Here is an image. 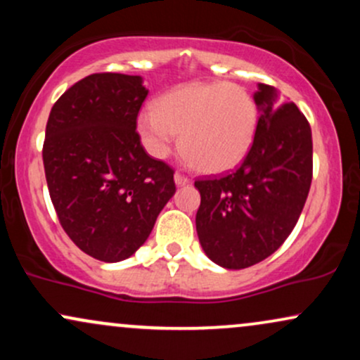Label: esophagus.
Returning <instances> with one entry per match:
<instances>
[{
  "label": "esophagus",
  "instance_id": "1",
  "mask_svg": "<svg viewBox=\"0 0 360 360\" xmlns=\"http://www.w3.org/2000/svg\"><path fill=\"white\" fill-rule=\"evenodd\" d=\"M174 183H176V186H186V184H189V179L186 176L179 174V172H176V174H174Z\"/></svg>",
  "mask_w": 360,
  "mask_h": 360
}]
</instances>
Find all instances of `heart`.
I'll list each match as a JSON object with an SVG mask.
<instances>
[{
  "mask_svg": "<svg viewBox=\"0 0 360 360\" xmlns=\"http://www.w3.org/2000/svg\"><path fill=\"white\" fill-rule=\"evenodd\" d=\"M259 108L242 86L189 82L162 94L137 117L146 150L164 159L179 135V152L196 171L223 174L240 166L254 146Z\"/></svg>",
  "mask_w": 360,
  "mask_h": 360,
  "instance_id": "1",
  "label": "heart"
}]
</instances>
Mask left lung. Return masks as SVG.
Returning <instances> with one entry per match:
<instances>
[{"label": "left lung", "mask_w": 360, "mask_h": 360, "mask_svg": "<svg viewBox=\"0 0 360 360\" xmlns=\"http://www.w3.org/2000/svg\"><path fill=\"white\" fill-rule=\"evenodd\" d=\"M259 127L242 166L220 179L196 181V232L210 260L245 269L267 259L295 229L311 186V128L292 101L257 84Z\"/></svg>", "instance_id": "1"}]
</instances>
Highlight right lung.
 <instances>
[{"instance_id":"obj_1","label":"right lung","mask_w":360,"mask_h":360,"mask_svg":"<svg viewBox=\"0 0 360 360\" xmlns=\"http://www.w3.org/2000/svg\"><path fill=\"white\" fill-rule=\"evenodd\" d=\"M142 76L91 74L52 106L44 167L62 229L101 262L134 255L174 196V171L143 150Z\"/></svg>"}]
</instances>
